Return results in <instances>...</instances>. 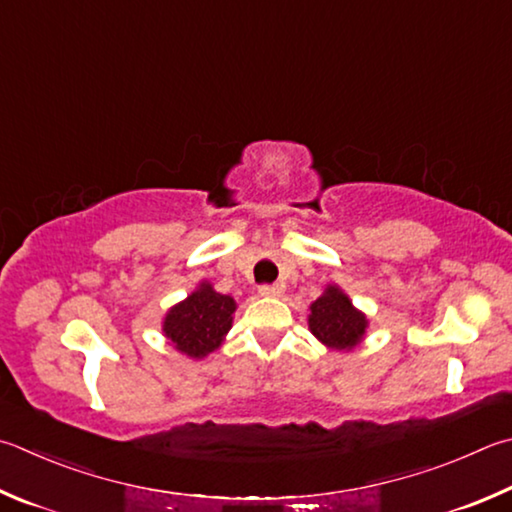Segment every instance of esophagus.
I'll return each instance as SVG.
<instances>
[{
	"mask_svg": "<svg viewBox=\"0 0 512 512\" xmlns=\"http://www.w3.org/2000/svg\"><path fill=\"white\" fill-rule=\"evenodd\" d=\"M284 293V288L280 284H262L259 286V295L264 297H280Z\"/></svg>",
	"mask_w": 512,
	"mask_h": 512,
	"instance_id": "34e87169",
	"label": "esophagus"
}]
</instances>
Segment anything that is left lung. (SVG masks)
I'll use <instances>...</instances> for the list:
<instances>
[{"instance_id":"1","label":"left lung","mask_w":512,"mask_h":512,"mask_svg":"<svg viewBox=\"0 0 512 512\" xmlns=\"http://www.w3.org/2000/svg\"><path fill=\"white\" fill-rule=\"evenodd\" d=\"M369 327L367 315L351 304L349 295L329 284L324 293L311 304L309 329L322 345L336 351L358 347Z\"/></svg>"}]
</instances>
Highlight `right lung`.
Here are the masks:
<instances>
[{
    "mask_svg": "<svg viewBox=\"0 0 512 512\" xmlns=\"http://www.w3.org/2000/svg\"><path fill=\"white\" fill-rule=\"evenodd\" d=\"M235 309L237 302L230 295H221L210 282H201L197 291L165 313L163 333L176 351L201 360L221 347Z\"/></svg>",
    "mask_w": 512,
    "mask_h": 512,
    "instance_id": "1",
    "label": "right lung"
}]
</instances>
